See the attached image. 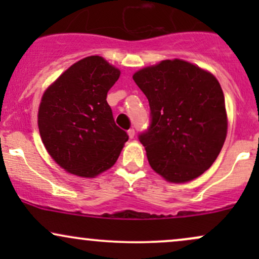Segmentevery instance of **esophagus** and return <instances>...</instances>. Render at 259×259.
I'll list each match as a JSON object with an SVG mask.
<instances>
[{"instance_id":"34e87169","label":"esophagus","mask_w":259,"mask_h":259,"mask_svg":"<svg viewBox=\"0 0 259 259\" xmlns=\"http://www.w3.org/2000/svg\"><path fill=\"white\" fill-rule=\"evenodd\" d=\"M127 135H129L130 139H134V136H135V130L129 129V130H127Z\"/></svg>"}]
</instances>
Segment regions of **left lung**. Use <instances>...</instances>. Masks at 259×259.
<instances>
[{
  "label": "left lung",
  "mask_w": 259,
  "mask_h": 259,
  "mask_svg": "<svg viewBox=\"0 0 259 259\" xmlns=\"http://www.w3.org/2000/svg\"><path fill=\"white\" fill-rule=\"evenodd\" d=\"M146 95L152 121L140 135L151 168L169 183L202 175L221 153L228 115L212 73L184 59H164L133 75Z\"/></svg>",
  "instance_id": "8db88e82"
}]
</instances>
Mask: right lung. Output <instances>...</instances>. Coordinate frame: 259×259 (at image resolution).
<instances>
[{
	"label": "right lung",
	"instance_id": "right-lung-1",
	"mask_svg": "<svg viewBox=\"0 0 259 259\" xmlns=\"http://www.w3.org/2000/svg\"><path fill=\"white\" fill-rule=\"evenodd\" d=\"M119 76L105 58L89 56L45 90L38 132L47 152L68 173L95 178L117 162L129 136L115 125L106 99Z\"/></svg>",
	"mask_w": 259,
	"mask_h": 259
}]
</instances>
